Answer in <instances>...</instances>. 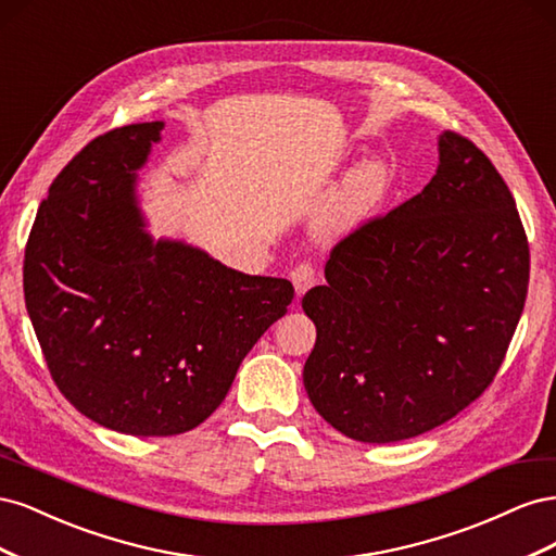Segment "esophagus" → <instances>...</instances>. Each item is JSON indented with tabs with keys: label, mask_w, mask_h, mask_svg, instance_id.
<instances>
[{
	"label": "esophagus",
	"mask_w": 556,
	"mask_h": 556,
	"mask_svg": "<svg viewBox=\"0 0 556 556\" xmlns=\"http://www.w3.org/2000/svg\"><path fill=\"white\" fill-rule=\"evenodd\" d=\"M290 278H292V285H294V290H296V296H301L306 290H311L313 285H315V280H317L315 268H313V264H308V262L296 264V266L292 268Z\"/></svg>",
	"instance_id": "obj_1"
}]
</instances>
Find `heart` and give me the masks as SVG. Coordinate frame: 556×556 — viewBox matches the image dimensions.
Listing matches in <instances>:
<instances>
[{"label":"heart","mask_w":556,"mask_h":556,"mask_svg":"<svg viewBox=\"0 0 556 556\" xmlns=\"http://www.w3.org/2000/svg\"><path fill=\"white\" fill-rule=\"evenodd\" d=\"M387 172L380 164H362L352 172L341 192L336 194L331 201V206L327 208L323 217V227L327 233H345L350 229H355L362 225L366 217H371V213L380 206V201L387 194Z\"/></svg>","instance_id":"1"}]
</instances>
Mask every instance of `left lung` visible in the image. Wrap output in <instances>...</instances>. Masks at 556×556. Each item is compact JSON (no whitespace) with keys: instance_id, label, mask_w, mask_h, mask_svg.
I'll return each instance as SVG.
<instances>
[{"instance_id":"left-lung-1","label":"left lung","mask_w":556,"mask_h":556,"mask_svg":"<svg viewBox=\"0 0 556 556\" xmlns=\"http://www.w3.org/2000/svg\"><path fill=\"white\" fill-rule=\"evenodd\" d=\"M427 188L333 245L301 306L315 410L362 443L441 427L492 384L525 311L529 241L506 180L457 131Z\"/></svg>"}]
</instances>
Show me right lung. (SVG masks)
<instances>
[{
  "label": "right lung",
  "mask_w": 556,
  "mask_h": 556,
  "mask_svg": "<svg viewBox=\"0 0 556 556\" xmlns=\"http://www.w3.org/2000/svg\"><path fill=\"white\" fill-rule=\"evenodd\" d=\"M162 127H117L83 148L41 201L23 266L58 390L92 422L129 435L204 422L294 299L290 280L245 276L143 231L134 185Z\"/></svg>",
  "instance_id": "add662e5"
}]
</instances>
